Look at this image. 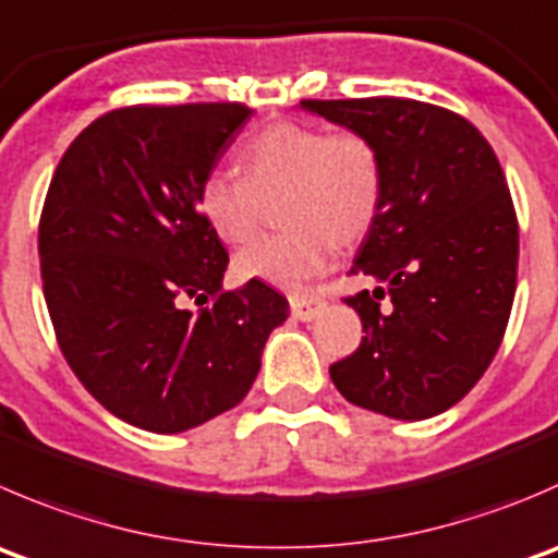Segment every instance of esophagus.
<instances>
[{
    "instance_id": "obj_1",
    "label": "esophagus",
    "mask_w": 558,
    "mask_h": 558,
    "mask_svg": "<svg viewBox=\"0 0 558 558\" xmlns=\"http://www.w3.org/2000/svg\"><path fill=\"white\" fill-rule=\"evenodd\" d=\"M289 302H291V316L300 318V322H313V318L324 311V305H327V302L318 300V296L313 294H294L289 296Z\"/></svg>"
}]
</instances>
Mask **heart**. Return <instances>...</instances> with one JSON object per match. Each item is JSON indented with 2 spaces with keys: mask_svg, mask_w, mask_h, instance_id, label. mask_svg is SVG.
<instances>
[{
  "mask_svg": "<svg viewBox=\"0 0 558 558\" xmlns=\"http://www.w3.org/2000/svg\"><path fill=\"white\" fill-rule=\"evenodd\" d=\"M235 177L209 174L198 187V213L229 245L253 240L264 204L278 202L280 234L245 247L234 269L242 280L302 289L335 258V242L349 245L376 220L384 196V160L360 130L327 133L280 122L234 153Z\"/></svg>",
  "mask_w": 558,
  "mask_h": 558,
  "instance_id": "1",
  "label": "heart"
}]
</instances>
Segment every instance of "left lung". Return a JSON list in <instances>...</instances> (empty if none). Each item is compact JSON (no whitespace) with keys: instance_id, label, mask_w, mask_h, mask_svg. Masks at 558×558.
Listing matches in <instances>:
<instances>
[{"instance_id":"left-lung-1","label":"left lung","mask_w":558,"mask_h":558,"mask_svg":"<svg viewBox=\"0 0 558 558\" xmlns=\"http://www.w3.org/2000/svg\"><path fill=\"white\" fill-rule=\"evenodd\" d=\"M300 106L371 135L384 160L381 207L351 275L387 286L345 296L365 338L329 376L349 403L376 414H441L483 378L510 322L518 218L499 158L469 119L430 102Z\"/></svg>"}]
</instances>
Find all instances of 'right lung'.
<instances>
[{
  "label": "right lung",
  "instance_id": "add662e5",
  "mask_svg": "<svg viewBox=\"0 0 558 558\" xmlns=\"http://www.w3.org/2000/svg\"><path fill=\"white\" fill-rule=\"evenodd\" d=\"M242 102L113 108L59 160L40 215L43 294L92 398L153 434L234 409L289 302L262 280L226 291L229 253L198 187L251 119ZM210 300L187 312L184 302Z\"/></svg>",
  "mask_w": 558,
  "mask_h": 558
}]
</instances>
